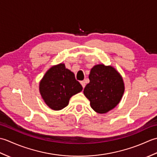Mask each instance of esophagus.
<instances>
[{
    "label": "esophagus",
    "instance_id": "1",
    "mask_svg": "<svg viewBox=\"0 0 157 157\" xmlns=\"http://www.w3.org/2000/svg\"><path fill=\"white\" fill-rule=\"evenodd\" d=\"M80 84H81V85L82 86V88H85V86H86L85 82H84V81H82V82H80Z\"/></svg>",
    "mask_w": 157,
    "mask_h": 157
}]
</instances>
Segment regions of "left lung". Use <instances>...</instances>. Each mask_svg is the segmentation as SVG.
Segmentation results:
<instances>
[{
  "instance_id": "8db88e82",
  "label": "left lung",
  "mask_w": 157,
  "mask_h": 157,
  "mask_svg": "<svg viewBox=\"0 0 157 157\" xmlns=\"http://www.w3.org/2000/svg\"><path fill=\"white\" fill-rule=\"evenodd\" d=\"M90 83L84 90L92 109L105 113L119 104L124 92V84L119 73L111 66L97 65L89 75Z\"/></svg>"
}]
</instances>
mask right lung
Here are the masks:
<instances>
[{"instance_id": "add662e5", "label": "right lung", "mask_w": 157, "mask_h": 157, "mask_svg": "<svg viewBox=\"0 0 157 157\" xmlns=\"http://www.w3.org/2000/svg\"><path fill=\"white\" fill-rule=\"evenodd\" d=\"M74 73L64 64L53 66L46 73L40 83V92L50 108L59 111L68 105L70 98L82 90Z\"/></svg>"}]
</instances>
